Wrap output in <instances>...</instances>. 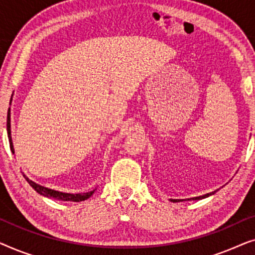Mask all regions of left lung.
Returning <instances> with one entry per match:
<instances>
[{"label": "left lung", "mask_w": 255, "mask_h": 255, "mask_svg": "<svg viewBox=\"0 0 255 255\" xmlns=\"http://www.w3.org/2000/svg\"><path fill=\"white\" fill-rule=\"evenodd\" d=\"M216 191L217 190H215V191H212V193H209V194H205V195H202V196H197V197H193V198H188V201H190V200H193V201H197V200H202V198H205V197H209V196H211V195H214ZM170 202H179V201H181V200H173V198H170L169 200ZM183 201V200H182Z\"/></svg>", "instance_id": "1"}]
</instances>
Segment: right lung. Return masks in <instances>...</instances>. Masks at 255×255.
Here are the masks:
<instances>
[{
	"label": "right lung",
	"instance_id": "obj_1",
	"mask_svg": "<svg viewBox=\"0 0 255 255\" xmlns=\"http://www.w3.org/2000/svg\"><path fill=\"white\" fill-rule=\"evenodd\" d=\"M11 103V101H10ZM6 132H8V138H9V145H10V149H11L12 154H15V149H13V144H12V138H11V122H10V108L8 110V116H6ZM23 176L25 177V180L29 182L31 187L33 188L34 190L37 191L38 194H40L41 196L45 197H50V198H54V200L58 201H69V202H81V201H86L92 196L94 194V191L96 189H94L92 191H88V193H81V194H71V193H62V191H58L54 189H50V188L40 186L36 182H33L32 180H30L25 174H23Z\"/></svg>",
	"mask_w": 255,
	"mask_h": 255
}]
</instances>
